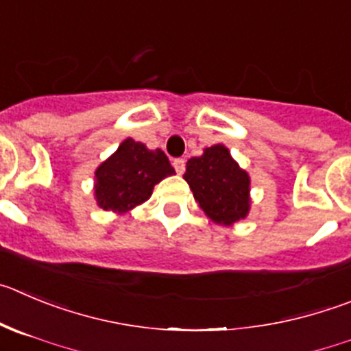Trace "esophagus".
I'll return each mask as SVG.
<instances>
[{
    "label": "esophagus",
    "mask_w": 351,
    "mask_h": 351,
    "mask_svg": "<svg viewBox=\"0 0 351 351\" xmlns=\"http://www.w3.org/2000/svg\"><path fill=\"white\" fill-rule=\"evenodd\" d=\"M173 166H175V169H176V173H178V175H183V171H185V160L175 159V160H173Z\"/></svg>",
    "instance_id": "obj_1"
}]
</instances>
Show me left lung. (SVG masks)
<instances>
[{
    "instance_id": "8db88e82",
    "label": "left lung",
    "mask_w": 351,
    "mask_h": 351,
    "mask_svg": "<svg viewBox=\"0 0 351 351\" xmlns=\"http://www.w3.org/2000/svg\"><path fill=\"white\" fill-rule=\"evenodd\" d=\"M183 178L213 223L232 227L250 215L251 178L223 143L189 159Z\"/></svg>"
}]
</instances>
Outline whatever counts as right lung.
<instances>
[{"label":"right lung","instance_id":"right-lung-1","mask_svg":"<svg viewBox=\"0 0 351 351\" xmlns=\"http://www.w3.org/2000/svg\"><path fill=\"white\" fill-rule=\"evenodd\" d=\"M175 173L160 149L126 138L95 169L93 195L98 208L121 215L149 201L154 186Z\"/></svg>","mask_w":351,"mask_h":351}]
</instances>
